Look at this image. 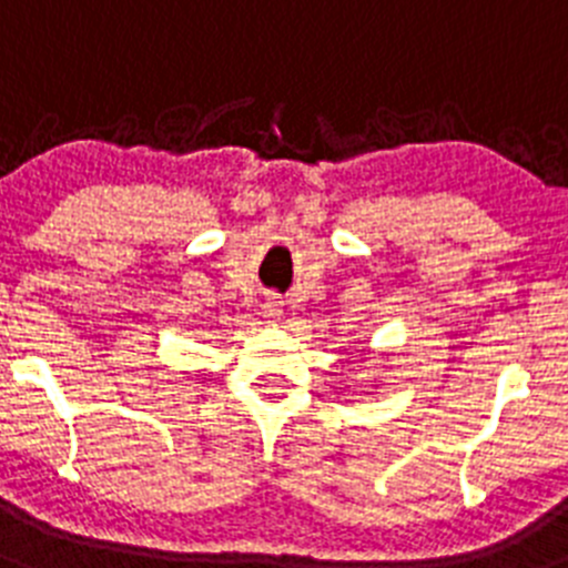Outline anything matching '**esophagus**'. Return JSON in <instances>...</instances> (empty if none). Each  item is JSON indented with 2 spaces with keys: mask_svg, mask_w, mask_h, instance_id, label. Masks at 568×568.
Here are the masks:
<instances>
[{
  "mask_svg": "<svg viewBox=\"0 0 568 568\" xmlns=\"http://www.w3.org/2000/svg\"><path fill=\"white\" fill-rule=\"evenodd\" d=\"M264 315H267V318H281V315H284V301H281V298H275V295H273V298H267V301H264Z\"/></svg>",
  "mask_w": 568,
  "mask_h": 568,
  "instance_id": "34e87169",
  "label": "esophagus"
}]
</instances>
